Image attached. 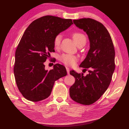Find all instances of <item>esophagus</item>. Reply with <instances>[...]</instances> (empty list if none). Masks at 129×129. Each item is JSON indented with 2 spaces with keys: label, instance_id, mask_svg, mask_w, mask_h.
<instances>
[{
  "label": "esophagus",
  "instance_id": "esophagus-1",
  "mask_svg": "<svg viewBox=\"0 0 129 129\" xmlns=\"http://www.w3.org/2000/svg\"><path fill=\"white\" fill-rule=\"evenodd\" d=\"M66 70H67V72H68V74L69 75V72H70L69 69L68 68H66Z\"/></svg>",
  "mask_w": 129,
  "mask_h": 129
}]
</instances>
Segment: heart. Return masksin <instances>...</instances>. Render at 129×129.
Wrapping results in <instances>:
<instances>
[{
    "instance_id": "b5f03b06",
    "label": "heart",
    "mask_w": 129,
    "mask_h": 129,
    "mask_svg": "<svg viewBox=\"0 0 129 129\" xmlns=\"http://www.w3.org/2000/svg\"><path fill=\"white\" fill-rule=\"evenodd\" d=\"M73 39L75 41V43L78 45L80 43H84L85 45L86 42V38L85 35L80 32L73 33L72 35ZM61 38L62 36L60 34L57 35L54 39V47L57 48L59 47L60 44ZM60 60L64 63V64L69 66H73L76 64L77 60V58L76 56L72 55L70 54H63L60 56Z\"/></svg>"
}]
</instances>
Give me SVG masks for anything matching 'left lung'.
Returning <instances> with one entry per match:
<instances>
[{
	"instance_id": "1",
	"label": "left lung",
	"mask_w": 129,
	"mask_h": 129,
	"mask_svg": "<svg viewBox=\"0 0 129 129\" xmlns=\"http://www.w3.org/2000/svg\"><path fill=\"white\" fill-rule=\"evenodd\" d=\"M73 23L89 38V50L80 67L89 70L86 76L83 73L70 72L75 78L70 96L77 103L90 105L99 99L110 85L115 69V52L110 35L101 23L90 18L73 20Z\"/></svg>"
}]
</instances>
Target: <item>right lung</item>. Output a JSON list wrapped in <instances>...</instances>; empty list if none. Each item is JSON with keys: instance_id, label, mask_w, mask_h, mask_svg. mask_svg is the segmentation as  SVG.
Here are the masks:
<instances>
[{"instance_id": "obj_1", "label": "right lung", "mask_w": 129, "mask_h": 129, "mask_svg": "<svg viewBox=\"0 0 129 129\" xmlns=\"http://www.w3.org/2000/svg\"><path fill=\"white\" fill-rule=\"evenodd\" d=\"M73 24L72 19L45 16L31 23L15 52L14 75L23 96L31 102L48 98L54 82L67 75L63 65L56 64L46 70L44 63L54 52V39Z\"/></svg>"}]
</instances>
